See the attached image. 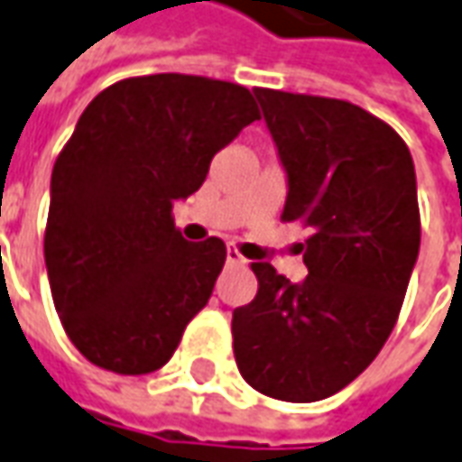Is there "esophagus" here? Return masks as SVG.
<instances>
[{"mask_svg": "<svg viewBox=\"0 0 462 462\" xmlns=\"http://www.w3.org/2000/svg\"><path fill=\"white\" fill-rule=\"evenodd\" d=\"M226 262H228V264H244L246 259L241 256V252H238L236 246H228V249H226Z\"/></svg>", "mask_w": 462, "mask_h": 462, "instance_id": "esophagus-1", "label": "esophagus"}]
</instances>
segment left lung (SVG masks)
<instances>
[{
  "label": "left lung",
  "instance_id": "left-lung-1",
  "mask_svg": "<svg viewBox=\"0 0 462 462\" xmlns=\"http://www.w3.org/2000/svg\"><path fill=\"white\" fill-rule=\"evenodd\" d=\"M254 96L287 172L282 221L312 234L300 284L252 264L259 292L234 310V356L256 392L318 402L354 382L394 330L420 254L414 162L404 139L356 104Z\"/></svg>",
  "mask_w": 462,
  "mask_h": 462
}]
</instances>
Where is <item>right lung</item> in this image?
<instances>
[{
	"mask_svg": "<svg viewBox=\"0 0 462 462\" xmlns=\"http://www.w3.org/2000/svg\"><path fill=\"white\" fill-rule=\"evenodd\" d=\"M256 119L249 88L182 73L124 79L80 114L52 167L45 267L65 333L91 364L157 371L208 305L224 241L182 238L172 206Z\"/></svg>",
	"mask_w": 462,
	"mask_h": 462,
	"instance_id": "obj_1",
	"label": "right lung"
}]
</instances>
